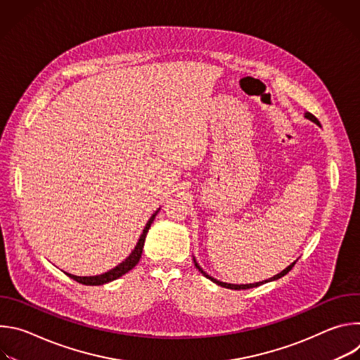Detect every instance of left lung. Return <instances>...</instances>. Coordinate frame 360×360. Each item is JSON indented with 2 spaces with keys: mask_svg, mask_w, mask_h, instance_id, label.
<instances>
[{
  "mask_svg": "<svg viewBox=\"0 0 360 360\" xmlns=\"http://www.w3.org/2000/svg\"><path fill=\"white\" fill-rule=\"evenodd\" d=\"M304 118H307L309 121H312V122H315L318 127H321V122L318 121V118L315 117V115H312L311 112H304ZM193 264H195V266H196V269L205 276V278H208V279H211L214 283H217V285H219V286H222V288H228V289H233V290H239V289H250V288H256V286H261L262 283H266V282H272V281H276V279H279V278H282V276H285L293 266H295V264H296V261L295 262H292L288 268H285L282 272H279L278 275H275V276H272V278H269V279H265V281H262V282H255V283H245V285H236V283H226V282H221V281H218V279H215V278H212L211 275H208L207 272H205L200 266H199V264L196 262V259L193 258Z\"/></svg>",
  "mask_w": 360,
  "mask_h": 360,
  "instance_id": "1",
  "label": "left lung"
}]
</instances>
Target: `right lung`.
Segmentation results:
<instances>
[{
	"instance_id": "obj_1",
	"label": "right lung",
	"mask_w": 360,
	"mask_h": 360,
	"mask_svg": "<svg viewBox=\"0 0 360 360\" xmlns=\"http://www.w3.org/2000/svg\"><path fill=\"white\" fill-rule=\"evenodd\" d=\"M160 210H161V208H160ZM160 210L155 211V214H152V217H150L149 221L146 222V225H145V228H143V231H142V233H141V236H139V239H138L136 246H135L134 250L129 253L128 258H127L125 261H122L120 265H117L114 269H111V271H108V272H105V274H102V275H96V276H75V275H71V274H67V272H65V274H67L71 279H74V281H77V282H79V283H82V285H89V286L104 285V283L112 282V281L121 278L122 275L128 274L131 269L135 268V265H136V264L139 262V259H141L146 233H148V231H149V228H150V224L153 222V219H155V217L158 215Z\"/></svg>"
}]
</instances>
